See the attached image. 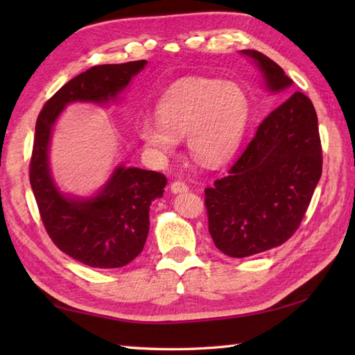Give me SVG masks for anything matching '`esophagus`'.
I'll return each mask as SVG.
<instances>
[{
  "mask_svg": "<svg viewBox=\"0 0 355 355\" xmlns=\"http://www.w3.org/2000/svg\"><path fill=\"white\" fill-rule=\"evenodd\" d=\"M189 187H187V184L184 182H182V180H175V182L171 183V191L173 193H182V192H186Z\"/></svg>",
  "mask_w": 355,
  "mask_h": 355,
  "instance_id": "34e87169",
  "label": "esophagus"
}]
</instances>
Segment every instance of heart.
<instances>
[{
    "label": "heart",
    "mask_w": 355,
    "mask_h": 355,
    "mask_svg": "<svg viewBox=\"0 0 355 355\" xmlns=\"http://www.w3.org/2000/svg\"><path fill=\"white\" fill-rule=\"evenodd\" d=\"M248 110L245 92L233 82L187 79L163 96L158 120H143L139 134L160 154L173 153L177 139L187 135V146L198 162L218 164L236 150Z\"/></svg>",
    "instance_id": "b5f03b06"
}]
</instances>
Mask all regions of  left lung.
<instances>
[{
  "label": "left lung",
  "mask_w": 355,
  "mask_h": 355,
  "mask_svg": "<svg viewBox=\"0 0 355 355\" xmlns=\"http://www.w3.org/2000/svg\"><path fill=\"white\" fill-rule=\"evenodd\" d=\"M258 62L270 92L293 80L261 51ZM318 114L296 92L262 120L253 139L223 178L205 189L209 233L218 250L245 258L286 243L299 229L322 175Z\"/></svg>",
  "instance_id": "obj_1"
}]
</instances>
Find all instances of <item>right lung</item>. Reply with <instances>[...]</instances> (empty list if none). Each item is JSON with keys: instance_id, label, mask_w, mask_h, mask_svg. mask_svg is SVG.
Listing matches in <instances>:
<instances>
[{"instance_id": "obj_1", "label": "right lung", "mask_w": 355, "mask_h": 355, "mask_svg": "<svg viewBox=\"0 0 355 355\" xmlns=\"http://www.w3.org/2000/svg\"><path fill=\"white\" fill-rule=\"evenodd\" d=\"M146 61L94 65L59 88L37 116L30 186L40 216L59 250L94 268L125 267L141 253L149 230L150 201L162 197L168 180L160 172L120 166L92 200L67 198L49 172L50 132L69 102H107L145 69Z\"/></svg>"}]
</instances>
